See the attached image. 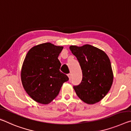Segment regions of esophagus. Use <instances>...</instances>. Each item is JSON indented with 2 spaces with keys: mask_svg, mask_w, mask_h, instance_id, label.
I'll list each match as a JSON object with an SVG mask.
<instances>
[{
  "mask_svg": "<svg viewBox=\"0 0 131 131\" xmlns=\"http://www.w3.org/2000/svg\"><path fill=\"white\" fill-rule=\"evenodd\" d=\"M68 78H69V80H70V79H71V77H72V74H70V73L68 74Z\"/></svg>",
  "mask_w": 131,
  "mask_h": 131,
  "instance_id": "34e87169",
  "label": "esophagus"
}]
</instances>
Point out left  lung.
<instances>
[{"mask_svg":"<svg viewBox=\"0 0 131 131\" xmlns=\"http://www.w3.org/2000/svg\"><path fill=\"white\" fill-rule=\"evenodd\" d=\"M69 48L82 70L81 83L73 86L78 96L88 104L99 102L110 90L113 72L110 60L104 52L91 45H71Z\"/></svg>","mask_w":131,"mask_h":131,"instance_id":"8db88e82","label":"left lung"}]
</instances>
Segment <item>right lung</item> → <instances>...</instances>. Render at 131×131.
Listing matches in <instances>:
<instances>
[{
    "label": "right lung",
    "mask_w": 131,
    "mask_h": 131,
    "mask_svg": "<svg viewBox=\"0 0 131 131\" xmlns=\"http://www.w3.org/2000/svg\"><path fill=\"white\" fill-rule=\"evenodd\" d=\"M63 48L46 42L33 47L27 53L21 79L27 93L37 103H50L69 80L59 70L61 64L58 58Z\"/></svg>",
    "instance_id": "obj_1"
}]
</instances>
